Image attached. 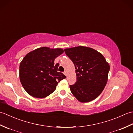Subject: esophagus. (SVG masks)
<instances>
[{"instance_id": "1", "label": "esophagus", "mask_w": 133, "mask_h": 133, "mask_svg": "<svg viewBox=\"0 0 133 133\" xmlns=\"http://www.w3.org/2000/svg\"><path fill=\"white\" fill-rule=\"evenodd\" d=\"M63 74H64V75H65L66 76H67V72H66V71H64V72H63Z\"/></svg>"}]
</instances>
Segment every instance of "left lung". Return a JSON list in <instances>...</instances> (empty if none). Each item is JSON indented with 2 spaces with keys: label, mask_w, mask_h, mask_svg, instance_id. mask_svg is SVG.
<instances>
[{
  "label": "left lung",
  "mask_w": 133,
  "mask_h": 133,
  "mask_svg": "<svg viewBox=\"0 0 133 133\" xmlns=\"http://www.w3.org/2000/svg\"><path fill=\"white\" fill-rule=\"evenodd\" d=\"M64 51L76 69L77 82L70 85L72 94L81 102L95 99L107 83L109 64L102 54L92 48L78 46Z\"/></svg>",
  "instance_id": "left-lung-1"
}]
</instances>
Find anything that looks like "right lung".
Wrapping results in <instances>:
<instances>
[{
	"instance_id": "right-lung-1",
	"label": "right lung",
	"mask_w": 133,
	"mask_h": 133,
	"mask_svg": "<svg viewBox=\"0 0 133 133\" xmlns=\"http://www.w3.org/2000/svg\"><path fill=\"white\" fill-rule=\"evenodd\" d=\"M63 52L62 49L43 47L28 53L19 66L20 81L28 94L43 98L56 89L58 83L66 77L58 72L55 59Z\"/></svg>"
}]
</instances>
